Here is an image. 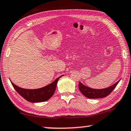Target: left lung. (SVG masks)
<instances>
[{
	"instance_id": "obj_1",
	"label": "left lung",
	"mask_w": 131,
	"mask_h": 131,
	"mask_svg": "<svg viewBox=\"0 0 131 131\" xmlns=\"http://www.w3.org/2000/svg\"><path fill=\"white\" fill-rule=\"evenodd\" d=\"M119 82V81L117 82L116 83H115L113 85L111 86L110 87L101 89L91 88L87 87L86 86L83 85L82 83L79 82V89L85 96L88 97V98H102V97H106L110 94L112 92V91L115 88V87L118 85Z\"/></svg>"
}]
</instances>
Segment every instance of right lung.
Wrapping results in <instances>:
<instances>
[{
  "instance_id": "obj_1",
  "label": "right lung",
  "mask_w": 131,
  "mask_h": 131,
  "mask_svg": "<svg viewBox=\"0 0 131 131\" xmlns=\"http://www.w3.org/2000/svg\"><path fill=\"white\" fill-rule=\"evenodd\" d=\"M63 75H62L59 78H58L50 84L47 85L45 87L36 89H27L21 88L15 85L11 81L10 82L12 85H13V88L17 91V92L20 96H22L23 98L26 99V101L34 103L42 102L48 100L52 96L54 91H55L56 85H57L59 78L63 77Z\"/></svg>"
}]
</instances>
